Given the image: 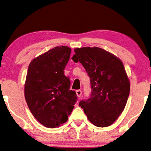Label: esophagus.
Returning a JSON list of instances; mask_svg holds the SVG:
<instances>
[{
  "label": "esophagus",
  "instance_id": "esophagus-1",
  "mask_svg": "<svg viewBox=\"0 0 151 151\" xmlns=\"http://www.w3.org/2000/svg\"><path fill=\"white\" fill-rule=\"evenodd\" d=\"M76 95L78 96V97L80 98L81 97V95H82V91L81 90H77L76 91Z\"/></svg>",
  "mask_w": 151,
  "mask_h": 151
}]
</instances>
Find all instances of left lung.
<instances>
[{
	"label": "left lung",
	"mask_w": 151,
	"mask_h": 151,
	"mask_svg": "<svg viewBox=\"0 0 151 151\" xmlns=\"http://www.w3.org/2000/svg\"><path fill=\"white\" fill-rule=\"evenodd\" d=\"M72 57L86 69L91 79V95L79 103L91 123L99 127L112 124L123 112L130 91V83L122 61L97 47L74 50Z\"/></svg>",
	"instance_id": "obj_1"
}]
</instances>
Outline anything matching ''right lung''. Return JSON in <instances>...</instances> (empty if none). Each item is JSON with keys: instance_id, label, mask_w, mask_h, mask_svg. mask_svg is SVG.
I'll list each match as a JSON object with an SVG mask.
<instances>
[{"instance_id": "add662e5", "label": "right lung", "mask_w": 151, "mask_h": 151, "mask_svg": "<svg viewBox=\"0 0 151 151\" xmlns=\"http://www.w3.org/2000/svg\"><path fill=\"white\" fill-rule=\"evenodd\" d=\"M71 50L57 46L34 58L28 66L24 96L29 110L37 121L48 128L66 123L77 101L64 69Z\"/></svg>"}]
</instances>
